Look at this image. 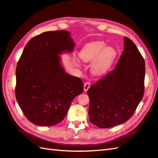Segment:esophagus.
Instances as JSON below:
<instances>
[{"mask_svg": "<svg viewBox=\"0 0 158 158\" xmlns=\"http://www.w3.org/2000/svg\"><path fill=\"white\" fill-rule=\"evenodd\" d=\"M90 87V83L89 82H85L84 84V89L85 92H86V91L88 90V89Z\"/></svg>", "mask_w": 158, "mask_h": 158, "instance_id": "1", "label": "esophagus"}]
</instances>
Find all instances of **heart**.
I'll return each instance as SVG.
<instances>
[{
	"label": "heart",
	"mask_w": 158,
	"mask_h": 158,
	"mask_svg": "<svg viewBox=\"0 0 158 158\" xmlns=\"http://www.w3.org/2000/svg\"><path fill=\"white\" fill-rule=\"evenodd\" d=\"M79 56L84 62L91 64V73L95 76H102L111 68L116 58L117 52L112 47H106L102 41H94L85 45L81 49ZM74 62L79 64L77 59Z\"/></svg>",
	"instance_id": "obj_1"
}]
</instances>
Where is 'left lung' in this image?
<instances>
[{"instance_id":"8db88e82","label":"left lung","mask_w":158,"mask_h":158,"mask_svg":"<svg viewBox=\"0 0 158 158\" xmlns=\"http://www.w3.org/2000/svg\"><path fill=\"white\" fill-rule=\"evenodd\" d=\"M144 77V60L133 41L125 37L115 68L88 90L90 122L102 128L127 122L142 99Z\"/></svg>"}]
</instances>
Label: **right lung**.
<instances>
[{
	"mask_svg": "<svg viewBox=\"0 0 158 158\" xmlns=\"http://www.w3.org/2000/svg\"><path fill=\"white\" fill-rule=\"evenodd\" d=\"M68 31H46L26 44L16 70V98L26 117L37 126L50 127L63 120L73 99L82 93V80L66 73L63 52L74 49Z\"/></svg>",
	"mask_w": 158,
	"mask_h": 158,
	"instance_id": "obj_1",
	"label": "right lung"
}]
</instances>
